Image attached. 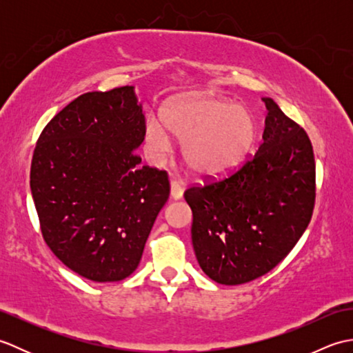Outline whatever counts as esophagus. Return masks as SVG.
<instances>
[{"label": "esophagus", "mask_w": 353, "mask_h": 353, "mask_svg": "<svg viewBox=\"0 0 353 353\" xmlns=\"http://www.w3.org/2000/svg\"><path fill=\"white\" fill-rule=\"evenodd\" d=\"M183 185L177 181H171L170 183V196L172 200H181L183 197Z\"/></svg>", "instance_id": "34e87169"}]
</instances>
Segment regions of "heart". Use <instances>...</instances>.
I'll list each match as a JSON object with an SVG mask.
<instances>
[{
  "instance_id": "heart-1",
  "label": "heart",
  "mask_w": 353,
  "mask_h": 353,
  "mask_svg": "<svg viewBox=\"0 0 353 353\" xmlns=\"http://www.w3.org/2000/svg\"><path fill=\"white\" fill-rule=\"evenodd\" d=\"M163 122L165 126L161 119L150 118L145 124L150 152L154 157L171 152L170 131L183 144V161L188 168L203 177L223 174L241 162L258 132L256 118L249 109L214 97L176 101L163 112Z\"/></svg>"
}]
</instances>
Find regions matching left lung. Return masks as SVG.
Here are the masks:
<instances>
[{
	"label": "left lung",
	"mask_w": 353,
	"mask_h": 353,
	"mask_svg": "<svg viewBox=\"0 0 353 353\" xmlns=\"http://www.w3.org/2000/svg\"><path fill=\"white\" fill-rule=\"evenodd\" d=\"M262 144L226 179L192 186L191 239L199 265L221 285L268 273L308 228L316 200V162L301 125L264 97Z\"/></svg>",
	"instance_id": "left-lung-1"
}]
</instances>
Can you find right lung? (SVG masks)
<instances>
[{"mask_svg":"<svg viewBox=\"0 0 353 353\" xmlns=\"http://www.w3.org/2000/svg\"><path fill=\"white\" fill-rule=\"evenodd\" d=\"M145 118L134 86L88 92L45 125L33 153L30 188L45 243L74 273L94 282L130 276L157 214L167 172L134 153Z\"/></svg>","mask_w":353,"mask_h":353,"instance_id":"add662e5","label":"right lung"}]
</instances>
